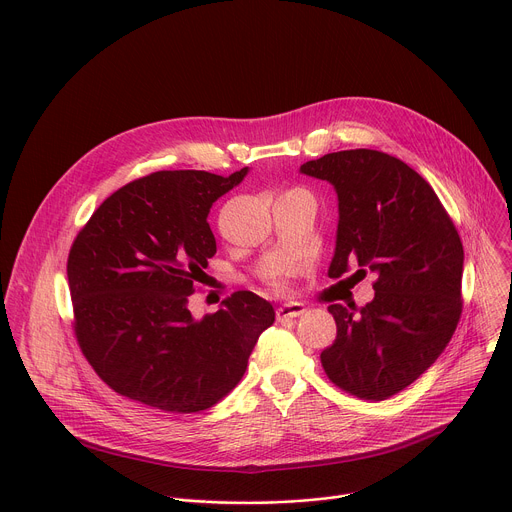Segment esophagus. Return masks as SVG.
Segmentation results:
<instances>
[{
    "instance_id": "obj_1",
    "label": "esophagus",
    "mask_w": 512,
    "mask_h": 512,
    "mask_svg": "<svg viewBox=\"0 0 512 512\" xmlns=\"http://www.w3.org/2000/svg\"><path fill=\"white\" fill-rule=\"evenodd\" d=\"M306 312V306L300 304V302H289V304H283L275 310V316L279 322L283 320H291V318H300L302 314Z\"/></svg>"
}]
</instances>
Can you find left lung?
<instances>
[{
  "instance_id": "1",
  "label": "left lung",
  "mask_w": 512,
  "mask_h": 512,
  "mask_svg": "<svg viewBox=\"0 0 512 512\" xmlns=\"http://www.w3.org/2000/svg\"><path fill=\"white\" fill-rule=\"evenodd\" d=\"M300 172L330 182L338 196L328 275L354 265L377 275L375 300L358 312L328 306L338 332L320 354L322 367L342 391L383 401L431 367L460 322V235L433 188L385 152H334Z\"/></svg>"
}]
</instances>
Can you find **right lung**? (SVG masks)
Instances as JSON below:
<instances>
[{
    "label": "right lung",
    "mask_w": 512,
    "mask_h": 512,
    "mask_svg": "<svg viewBox=\"0 0 512 512\" xmlns=\"http://www.w3.org/2000/svg\"><path fill=\"white\" fill-rule=\"evenodd\" d=\"M229 178L154 172L113 192L70 247L66 275L75 334L95 373L119 395L168 413H198L227 397L275 320L273 306L237 291L192 318L188 298L216 241L206 223Z\"/></svg>",
    "instance_id": "right-lung-1"
}]
</instances>
